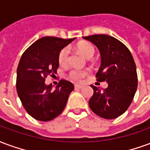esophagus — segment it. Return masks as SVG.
Instances as JSON below:
<instances>
[{"mask_svg": "<svg viewBox=\"0 0 150 150\" xmlns=\"http://www.w3.org/2000/svg\"><path fill=\"white\" fill-rule=\"evenodd\" d=\"M74 88H75V89H81V88H83V86H79V85H75V86H74Z\"/></svg>", "mask_w": 150, "mask_h": 150, "instance_id": "esophagus-1", "label": "esophagus"}]
</instances>
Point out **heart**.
<instances>
[{"mask_svg": "<svg viewBox=\"0 0 150 150\" xmlns=\"http://www.w3.org/2000/svg\"><path fill=\"white\" fill-rule=\"evenodd\" d=\"M77 50L87 59H91L95 54V48L93 45L87 42L81 43L77 45ZM58 62L60 65L65 66L69 62V50L67 47L63 48L58 54ZM89 74L88 70H81L74 69L69 73L68 77L74 82H80Z\"/></svg>", "mask_w": 150, "mask_h": 150, "instance_id": "1", "label": "heart"}]
</instances>
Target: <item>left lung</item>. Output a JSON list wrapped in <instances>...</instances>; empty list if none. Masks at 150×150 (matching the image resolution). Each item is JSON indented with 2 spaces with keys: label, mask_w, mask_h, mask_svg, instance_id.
<instances>
[{
  "label": "left lung",
  "mask_w": 150,
  "mask_h": 150,
  "mask_svg": "<svg viewBox=\"0 0 150 150\" xmlns=\"http://www.w3.org/2000/svg\"><path fill=\"white\" fill-rule=\"evenodd\" d=\"M98 47L101 64L96 78L108 83L106 88L92 85L93 94L88 101L92 111L105 119L123 114L133 101L137 88L136 64L130 51L113 37L96 34L84 37Z\"/></svg>",
  "instance_id": "1"
}]
</instances>
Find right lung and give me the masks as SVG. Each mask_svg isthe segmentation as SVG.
<instances>
[{
    "label": "right lung",
    "instance_id": "right-lung-1",
    "mask_svg": "<svg viewBox=\"0 0 150 150\" xmlns=\"http://www.w3.org/2000/svg\"><path fill=\"white\" fill-rule=\"evenodd\" d=\"M74 39L44 37L32 44L21 57L17 94L26 112L36 120L49 121L60 115L74 90V85L66 80H61L55 89L52 85L46 86L45 81L57 73L59 52Z\"/></svg>",
    "mask_w": 150,
    "mask_h": 150
}]
</instances>
